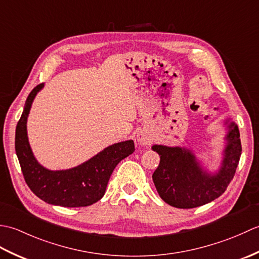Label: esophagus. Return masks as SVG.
Wrapping results in <instances>:
<instances>
[{
	"label": "esophagus",
	"instance_id": "esophagus-1",
	"mask_svg": "<svg viewBox=\"0 0 259 259\" xmlns=\"http://www.w3.org/2000/svg\"><path fill=\"white\" fill-rule=\"evenodd\" d=\"M137 140H138L139 144L147 146V145H150L152 142V138L151 137L148 135L147 133H144V131H140V133L137 135Z\"/></svg>",
	"mask_w": 259,
	"mask_h": 259
}]
</instances>
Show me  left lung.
<instances>
[{"label": "left lung", "instance_id": "1", "mask_svg": "<svg viewBox=\"0 0 259 259\" xmlns=\"http://www.w3.org/2000/svg\"><path fill=\"white\" fill-rule=\"evenodd\" d=\"M223 166L218 174L202 171L190 150L180 147L152 146L160 156V162L152 175L159 196L176 208H196L222 196L233 180L241 155L239 130L230 124Z\"/></svg>", "mask_w": 259, "mask_h": 259}]
</instances>
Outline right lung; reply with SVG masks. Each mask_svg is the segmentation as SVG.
Wrapping results in <instances>:
<instances>
[{"instance_id": "1", "label": "right lung", "mask_w": 259, "mask_h": 259, "mask_svg": "<svg viewBox=\"0 0 259 259\" xmlns=\"http://www.w3.org/2000/svg\"><path fill=\"white\" fill-rule=\"evenodd\" d=\"M43 83L33 89L15 129V151L26 185L48 203L61 207H87L103 197L115 166L135 151L133 140L114 144L80 166L51 171L38 163L27 140L26 120L31 104Z\"/></svg>"}]
</instances>
